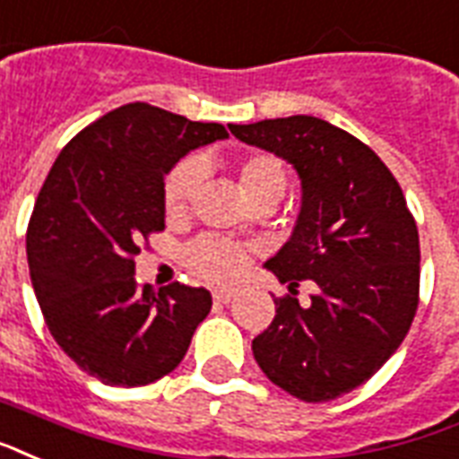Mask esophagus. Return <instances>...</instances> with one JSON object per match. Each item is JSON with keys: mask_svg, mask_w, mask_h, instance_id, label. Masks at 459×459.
I'll list each match as a JSON object with an SVG mask.
<instances>
[{"mask_svg": "<svg viewBox=\"0 0 459 459\" xmlns=\"http://www.w3.org/2000/svg\"><path fill=\"white\" fill-rule=\"evenodd\" d=\"M236 299V291H230V289H214V300L216 303H230V300Z\"/></svg>", "mask_w": 459, "mask_h": 459, "instance_id": "34e87169", "label": "esophagus"}]
</instances>
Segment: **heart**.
<instances>
[{
	"label": "heart",
	"mask_w": 459,
	"mask_h": 459,
	"mask_svg": "<svg viewBox=\"0 0 459 459\" xmlns=\"http://www.w3.org/2000/svg\"><path fill=\"white\" fill-rule=\"evenodd\" d=\"M202 163L199 160H185L166 180V212L168 216H183L187 206L195 199L202 183ZM238 180L243 187L245 197L257 202L262 197H281L286 190L284 166L272 156L257 153L243 160L238 170ZM247 247L240 243H230L216 236H202L195 243L187 245L185 250V264L195 274L204 276L209 281H233L240 276L247 262Z\"/></svg>",
	"instance_id": "heart-1"
}]
</instances>
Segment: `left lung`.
Wrapping results in <instances>:
<instances>
[{
  "label": "left lung",
  "mask_w": 459,
  "mask_h": 459,
  "mask_svg": "<svg viewBox=\"0 0 459 459\" xmlns=\"http://www.w3.org/2000/svg\"><path fill=\"white\" fill-rule=\"evenodd\" d=\"M300 178L291 238L264 262L293 296L253 339L262 373L303 402H330L380 370L404 342L419 306V230L400 183L376 152L310 115L229 125ZM310 278L316 293L295 299Z\"/></svg>",
  "instance_id": "1"
}]
</instances>
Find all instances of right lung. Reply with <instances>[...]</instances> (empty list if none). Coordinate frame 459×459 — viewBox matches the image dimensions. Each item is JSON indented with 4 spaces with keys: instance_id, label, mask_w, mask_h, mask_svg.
Segmentation results:
<instances>
[{
    "instance_id": "right-lung-1",
    "label": "right lung",
    "mask_w": 459,
    "mask_h": 459,
    "mask_svg": "<svg viewBox=\"0 0 459 459\" xmlns=\"http://www.w3.org/2000/svg\"><path fill=\"white\" fill-rule=\"evenodd\" d=\"M226 136L219 122L127 103L82 129L45 178L26 233L35 299L62 351L100 383L168 376L212 310L206 289H139L134 257L166 229L170 168Z\"/></svg>"
}]
</instances>
